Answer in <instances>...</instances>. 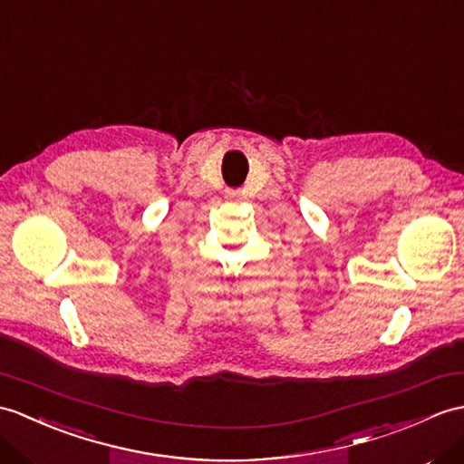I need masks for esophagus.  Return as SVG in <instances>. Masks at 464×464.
<instances>
[{
    "label": "esophagus",
    "mask_w": 464,
    "mask_h": 464,
    "mask_svg": "<svg viewBox=\"0 0 464 464\" xmlns=\"http://www.w3.org/2000/svg\"><path fill=\"white\" fill-rule=\"evenodd\" d=\"M225 198H227V199H241V191L239 189H225Z\"/></svg>",
    "instance_id": "34e87169"
}]
</instances>
